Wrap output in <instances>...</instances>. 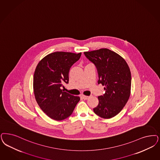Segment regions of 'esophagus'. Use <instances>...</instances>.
<instances>
[{
	"mask_svg": "<svg viewBox=\"0 0 160 160\" xmlns=\"http://www.w3.org/2000/svg\"><path fill=\"white\" fill-rule=\"evenodd\" d=\"M81 98H82V99L87 100L88 99V98H89V97H88V96H87L82 95V96H81Z\"/></svg>",
	"mask_w": 160,
	"mask_h": 160,
	"instance_id": "esophagus-1",
	"label": "esophagus"
}]
</instances>
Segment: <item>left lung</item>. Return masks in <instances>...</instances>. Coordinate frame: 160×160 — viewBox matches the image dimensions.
Segmentation results:
<instances>
[{
	"label": "left lung",
	"instance_id": "obj_1",
	"mask_svg": "<svg viewBox=\"0 0 160 160\" xmlns=\"http://www.w3.org/2000/svg\"><path fill=\"white\" fill-rule=\"evenodd\" d=\"M84 54L97 68L98 84L105 86V93L98 97L99 104L94 108V112L104 119L113 118L121 111L130 96L129 67L121 56L107 48Z\"/></svg>",
	"mask_w": 160,
	"mask_h": 160
}]
</instances>
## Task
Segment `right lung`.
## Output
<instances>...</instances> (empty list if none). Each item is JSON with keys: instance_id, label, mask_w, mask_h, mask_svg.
I'll list each match as a JSON object with an SVG mask.
<instances>
[{"instance_id": "add662e5", "label": "right lung", "mask_w": 160, "mask_h": 160, "mask_svg": "<svg viewBox=\"0 0 160 160\" xmlns=\"http://www.w3.org/2000/svg\"><path fill=\"white\" fill-rule=\"evenodd\" d=\"M82 53L55 52L39 62L33 75L35 98L39 106L50 118L62 121L70 116L80 100L61 88L68 83V73Z\"/></svg>"}]
</instances>
